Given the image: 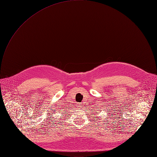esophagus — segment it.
<instances>
[{"mask_svg": "<svg viewBox=\"0 0 157 157\" xmlns=\"http://www.w3.org/2000/svg\"><path fill=\"white\" fill-rule=\"evenodd\" d=\"M79 107H81V105H79Z\"/></svg>", "mask_w": 157, "mask_h": 157, "instance_id": "esophagus-1", "label": "esophagus"}]
</instances>
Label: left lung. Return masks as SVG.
<instances>
[{
  "label": "left lung",
  "mask_w": 157,
  "mask_h": 157,
  "mask_svg": "<svg viewBox=\"0 0 157 157\" xmlns=\"http://www.w3.org/2000/svg\"><path fill=\"white\" fill-rule=\"evenodd\" d=\"M113 105H114V103L112 101H111V100L109 101L105 100V101L102 100L100 102H97V103L94 104V106H92L93 107L92 112L95 113H93L92 114H93L92 115H95V117H96L95 115H98L100 112L101 113L105 112L104 113L109 114V115H111L113 118L114 114L113 113H114L113 112H115L114 107H116V106H114L113 107Z\"/></svg>",
  "instance_id": "8db88e82"
}]
</instances>
